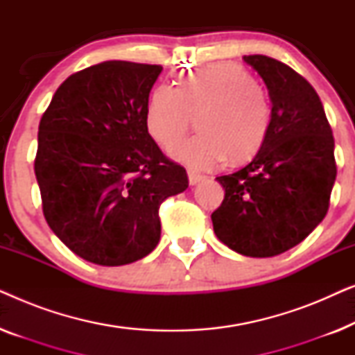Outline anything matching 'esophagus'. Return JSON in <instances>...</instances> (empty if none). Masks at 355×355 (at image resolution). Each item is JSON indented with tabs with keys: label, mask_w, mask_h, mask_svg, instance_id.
Masks as SVG:
<instances>
[{
	"label": "esophagus",
	"mask_w": 355,
	"mask_h": 355,
	"mask_svg": "<svg viewBox=\"0 0 355 355\" xmlns=\"http://www.w3.org/2000/svg\"><path fill=\"white\" fill-rule=\"evenodd\" d=\"M187 176H189V182H191L192 186H193V184L200 182L202 179H203L202 174H197V173H193V171H189V173H187Z\"/></svg>",
	"instance_id": "34e87169"
}]
</instances>
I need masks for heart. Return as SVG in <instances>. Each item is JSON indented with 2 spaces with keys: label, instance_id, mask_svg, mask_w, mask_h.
<instances>
[{
  "label": "heart",
  "instance_id": "b5f03b06",
  "mask_svg": "<svg viewBox=\"0 0 355 355\" xmlns=\"http://www.w3.org/2000/svg\"><path fill=\"white\" fill-rule=\"evenodd\" d=\"M193 116L200 132L171 153L193 169H210L226 158L254 157L268 137L273 110L268 92L244 67L221 61L184 74L178 87L158 85L145 110V125L169 148L184 137Z\"/></svg>",
  "mask_w": 355,
  "mask_h": 355
}]
</instances>
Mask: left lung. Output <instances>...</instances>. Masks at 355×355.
<instances>
[{
  "label": "left lung",
  "mask_w": 355,
  "mask_h": 355,
  "mask_svg": "<svg viewBox=\"0 0 355 355\" xmlns=\"http://www.w3.org/2000/svg\"><path fill=\"white\" fill-rule=\"evenodd\" d=\"M268 89L273 119L265 144L239 171L218 176L211 213L218 239L245 257H275L302 242L327 215L336 179L333 130L320 96L288 64L244 56Z\"/></svg>",
  "instance_id": "1"
}]
</instances>
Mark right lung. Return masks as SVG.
Returning a JSON list of instances; mask_svg holds the SVG:
<instances>
[{
	"label": "right lung",
	"instance_id": "add662e5",
	"mask_svg": "<svg viewBox=\"0 0 355 355\" xmlns=\"http://www.w3.org/2000/svg\"><path fill=\"white\" fill-rule=\"evenodd\" d=\"M158 64L105 61L67 77L38 125L43 215L80 259L119 266L159 242V205L189 187L145 125Z\"/></svg>",
	"mask_w": 355,
	"mask_h": 355
}]
</instances>
